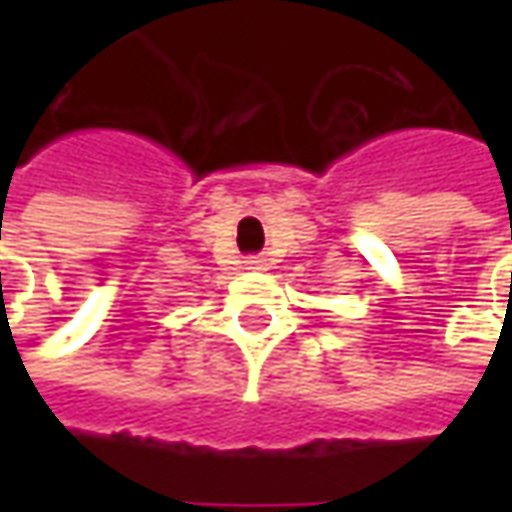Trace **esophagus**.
I'll use <instances>...</instances> for the list:
<instances>
[{
  "instance_id": "34e87169",
  "label": "esophagus",
  "mask_w": 512,
  "mask_h": 512,
  "mask_svg": "<svg viewBox=\"0 0 512 512\" xmlns=\"http://www.w3.org/2000/svg\"><path fill=\"white\" fill-rule=\"evenodd\" d=\"M244 266L249 268V271H266V260H263L260 255H252V257H246Z\"/></svg>"
}]
</instances>
